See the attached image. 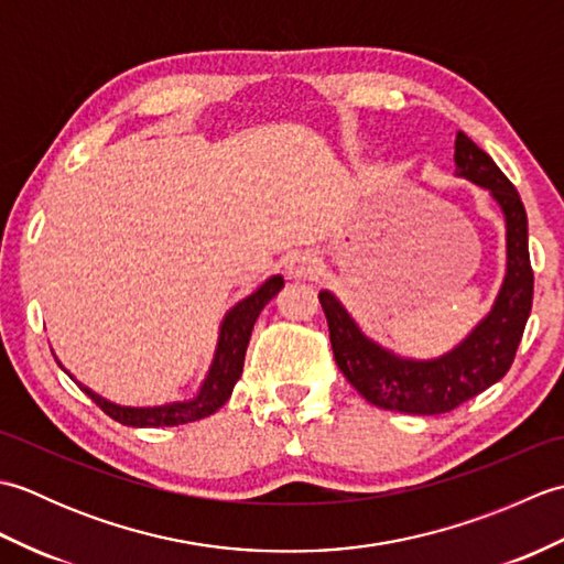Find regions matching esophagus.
<instances>
[{"mask_svg":"<svg viewBox=\"0 0 564 564\" xmlns=\"http://www.w3.org/2000/svg\"><path fill=\"white\" fill-rule=\"evenodd\" d=\"M319 269V261L315 254H310V251H293L285 261V271H289L291 279H310V275H315Z\"/></svg>","mask_w":564,"mask_h":564,"instance_id":"esophagus-1","label":"esophagus"}]
</instances>
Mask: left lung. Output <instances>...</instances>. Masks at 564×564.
<instances>
[{"label":"left lung","instance_id":"1","mask_svg":"<svg viewBox=\"0 0 564 564\" xmlns=\"http://www.w3.org/2000/svg\"><path fill=\"white\" fill-rule=\"evenodd\" d=\"M455 176L485 188L505 218L507 267L489 313L465 337L434 358L400 356L370 339L332 291H319L334 361L344 378L380 406L404 414H443L507 376L533 305L529 220L519 191L495 160L465 133H455Z\"/></svg>","mask_w":564,"mask_h":564}]
</instances>
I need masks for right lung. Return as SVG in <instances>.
Masks as SVG:
<instances>
[{"label":"right lung","instance_id":"add662e5","mask_svg":"<svg viewBox=\"0 0 564 564\" xmlns=\"http://www.w3.org/2000/svg\"><path fill=\"white\" fill-rule=\"evenodd\" d=\"M281 289H283V275L273 273L261 285H257L249 295H245L242 301H237L230 310H227L220 322L218 344H215V354H213L208 373L203 378L198 392L188 400H174V402H164L154 406L118 404L101 398V394L94 392L89 386H84V382H79L75 376H72L67 368L63 370L69 378L77 380V386L87 392L106 414L113 416L116 422H121L126 426L142 429V426H178V424L198 422V419L218 412L220 406L230 400L237 380L242 376L245 354L249 346L251 329H254V322L261 310L267 307V303Z\"/></svg>","mask_w":564,"mask_h":564}]
</instances>
